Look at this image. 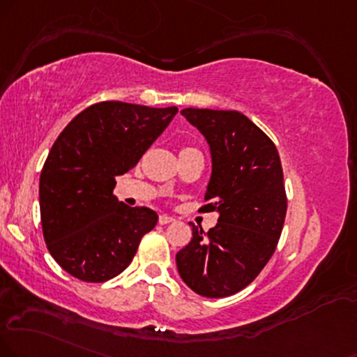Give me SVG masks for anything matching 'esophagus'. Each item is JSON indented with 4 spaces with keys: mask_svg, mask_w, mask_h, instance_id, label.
<instances>
[{
    "mask_svg": "<svg viewBox=\"0 0 357 357\" xmlns=\"http://www.w3.org/2000/svg\"><path fill=\"white\" fill-rule=\"evenodd\" d=\"M174 217H170V215H160V217H158V223H160V225H167V223H172L174 222Z\"/></svg>",
    "mask_w": 357,
    "mask_h": 357,
    "instance_id": "obj_1",
    "label": "esophagus"
}]
</instances>
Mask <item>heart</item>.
I'll return each mask as SVG.
<instances>
[{"mask_svg":"<svg viewBox=\"0 0 357 357\" xmlns=\"http://www.w3.org/2000/svg\"><path fill=\"white\" fill-rule=\"evenodd\" d=\"M187 151H197V149H193V147H185V149H182V151H180V152H187Z\"/></svg>","mask_w":357,"mask_h":357,"instance_id":"obj_1","label":"heart"}]
</instances>
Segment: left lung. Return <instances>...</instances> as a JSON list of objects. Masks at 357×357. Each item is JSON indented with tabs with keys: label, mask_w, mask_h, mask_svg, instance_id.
<instances>
[{
	"label": "left lung",
	"mask_w": 357,
	"mask_h": 357,
	"mask_svg": "<svg viewBox=\"0 0 357 357\" xmlns=\"http://www.w3.org/2000/svg\"><path fill=\"white\" fill-rule=\"evenodd\" d=\"M182 116L205 135L212 177L200 212H218V223L177 253L178 275L206 298L241 291L275 253L284 225L283 169L273 140L236 111L183 109Z\"/></svg>",
	"instance_id": "8db88e82"
}]
</instances>
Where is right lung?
<instances>
[{
    "label": "right lung",
    "instance_id": "add662e5",
    "mask_svg": "<svg viewBox=\"0 0 357 357\" xmlns=\"http://www.w3.org/2000/svg\"><path fill=\"white\" fill-rule=\"evenodd\" d=\"M177 112L104 100L77 114L52 144L39 178L43 236L74 278L104 283L117 276L157 225L153 210L124 205L114 187Z\"/></svg>",
    "mask_w": 357,
    "mask_h": 357
}]
</instances>
